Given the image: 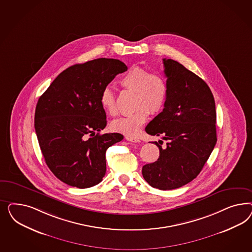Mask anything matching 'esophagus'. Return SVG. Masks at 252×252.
Wrapping results in <instances>:
<instances>
[{
  "label": "esophagus",
  "mask_w": 252,
  "mask_h": 252,
  "mask_svg": "<svg viewBox=\"0 0 252 252\" xmlns=\"http://www.w3.org/2000/svg\"><path fill=\"white\" fill-rule=\"evenodd\" d=\"M126 140H128L130 142H134V143H138V142H140V139H139V138H137V137H131V136H126Z\"/></svg>",
  "instance_id": "obj_1"
}]
</instances>
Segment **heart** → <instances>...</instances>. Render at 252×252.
Masks as SVG:
<instances>
[{
  "instance_id": "obj_1",
  "label": "heart",
  "mask_w": 252,
  "mask_h": 252,
  "mask_svg": "<svg viewBox=\"0 0 252 252\" xmlns=\"http://www.w3.org/2000/svg\"><path fill=\"white\" fill-rule=\"evenodd\" d=\"M120 84L126 90L135 92L133 103L135 111L115 119L111 126L115 132L135 136L147 122L151 112L158 114L163 109L168 98L167 82L160 74L136 66L121 77ZM100 104L110 115L114 116L118 112L115 94L109 88L101 93Z\"/></svg>"
}]
</instances>
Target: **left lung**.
Returning a JSON list of instances; mask_svg holds the SVG:
<instances>
[{"instance_id":"obj_1","label":"left lung","mask_w":252,"mask_h":252,"mask_svg":"<svg viewBox=\"0 0 252 252\" xmlns=\"http://www.w3.org/2000/svg\"><path fill=\"white\" fill-rule=\"evenodd\" d=\"M168 98L162 112L146 126L152 136H162L166 148L158 160L142 167V176L153 188L175 189L196 178L217 141L216 111L213 93L199 76L178 62L163 59Z\"/></svg>"}]
</instances>
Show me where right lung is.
Instances as JSON below:
<instances>
[{
	"label": "right lung",
	"instance_id": "obj_1",
	"mask_svg": "<svg viewBox=\"0 0 252 252\" xmlns=\"http://www.w3.org/2000/svg\"><path fill=\"white\" fill-rule=\"evenodd\" d=\"M127 66L99 58L63 70L39 97L35 130L46 164L62 182L87 189L101 182L107 149L121 141L119 133L99 135L106 126L100 96Z\"/></svg>",
	"mask_w": 252,
	"mask_h": 252
}]
</instances>
